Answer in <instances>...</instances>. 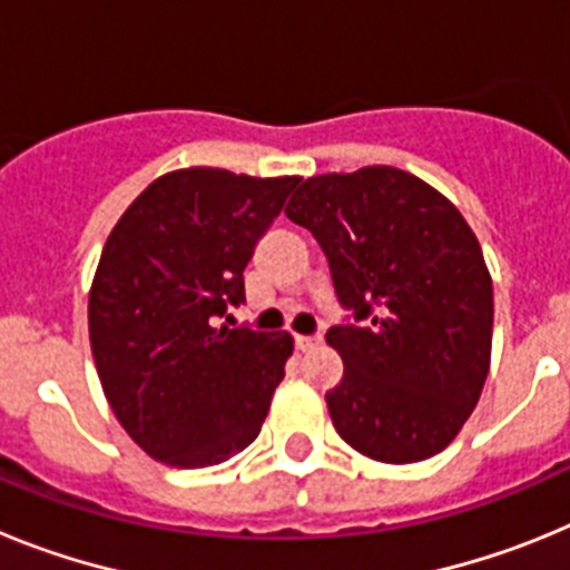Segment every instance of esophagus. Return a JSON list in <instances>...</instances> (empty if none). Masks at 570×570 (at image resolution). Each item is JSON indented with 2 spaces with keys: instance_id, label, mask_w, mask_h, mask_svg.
<instances>
[{
  "instance_id": "34e87169",
  "label": "esophagus",
  "mask_w": 570,
  "mask_h": 570,
  "mask_svg": "<svg viewBox=\"0 0 570 570\" xmlns=\"http://www.w3.org/2000/svg\"><path fill=\"white\" fill-rule=\"evenodd\" d=\"M320 345H322V334H311V336L299 334V336H296V347H299V351H314V347H320Z\"/></svg>"
}]
</instances>
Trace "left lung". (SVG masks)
I'll use <instances>...</instances> for the list:
<instances>
[{"instance_id": "left-lung-1", "label": "left lung", "mask_w": 570, "mask_h": 570, "mask_svg": "<svg viewBox=\"0 0 570 570\" xmlns=\"http://www.w3.org/2000/svg\"><path fill=\"white\" fill-rule=\"evenodd\" d=\"M285 216L320 242L354 314L325 334L345 365L325 394L336 434L387 465L440 454L491 365L493 288L473 230L440 190L391 165L311 176Z\"/></svg>"}]
</instances>
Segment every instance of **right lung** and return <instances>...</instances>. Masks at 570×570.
<instances>
[{
	"label": "right lung",
	"mask_w": 570,
	"mask_h": 570,
	"mask_svg": "<svg viewBox=\"0 0 570 570\" xmlns=\"http://www.w3.org/2000/svg\"><path fill=\"white\" fill-rule=\"evenodd\" d=\"M296 183L170 170L105 242L90 351L116 420L165 465H219L259 436L294 340L230 328L228 308L245 302L242 271Z\"/></svg>",
	"instance_id": "obj_1"
}]
</instances>
